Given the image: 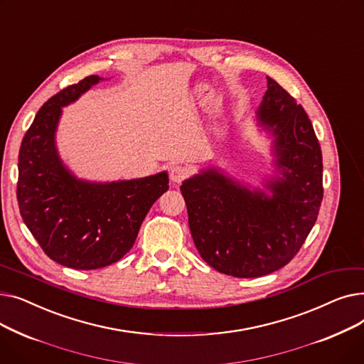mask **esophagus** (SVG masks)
I'll use <instances>...</instances> for the list:
<instances>
[{
  "label": "esophagus",
  "instance_id": "esophagus-1",
  "mask_svg": "<svg viewBox=\"0 0 364 364\" xmlns=\"http://www.w3.org/2000/svg\"><path fill=\"white\" fill-rule=\"evenodd\" d=\"M190 174V171L187 166L184 165H180V164H176L172 165L171 169H169V178L172 183H181L184 178H187Z\"/></svg>",
  "mask_w": 364,
  "mask_h": 364
}]
</instances>
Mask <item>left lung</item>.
Wrapping results in <instances>:
<instances>
[{
  "label": "left lung",
  "mask_w": 364,
  "mask_h": 364,
  "mask_svg": "<svg viewBox=\"0 0 364 364\" xmlns=\"http://www.w3.org/2000/svg\"><path fill=\"white\" fill-rule=\"evenodd\" d=\"M255 121L273 139L274 176L262 180L265 191L215 166L200 169L180 187L203 261L242 279L288 264L311 232L323 199L321 150L311 121L270 76Z\"/></svg>",
  "instance_id": "1"
}]
</instances>
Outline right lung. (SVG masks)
<instances>
[{
	"mask_svg": "<svg viewBox=\"0 0 364 364\" xmlns=\"http://www.w3.org/2000/svg\"><path fill=\"white\" fill-rule=\"evenodd\" d=\"M100 81V76L90 75L53 95L38 110L18 151L21 215L53 261L76 270L119 261L136 242L151 205L169 188L166 171L95 183L78 178L62 161L55 146L62 107Z\"/></svg>",
	"mask_w": 364,
	"mask_h": 364,
	"instance_id": "add662e5",
	"label": "right lung"
}]
</instances>
